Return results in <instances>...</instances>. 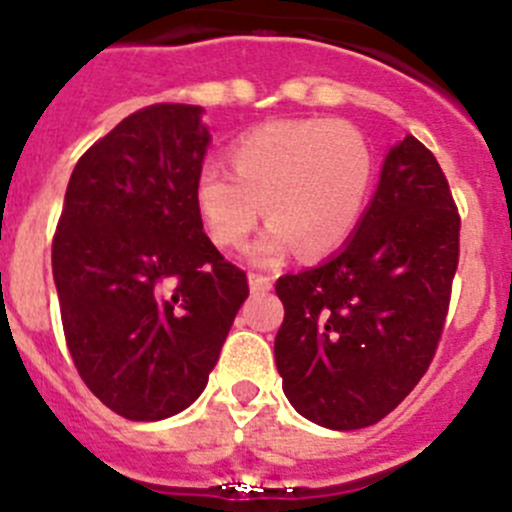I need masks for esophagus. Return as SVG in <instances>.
Returning <instances> with one entry per match:
<instances>
[{
    "label": "esophagus",
    "mask_w": 512,
    "mask_h": 512,
    "mask_svg": "<svg viewBox=\"0 0 512 512\" xmlns=\"http://www.w3.org/2000/svg\"><path fill=\"white\" fill-rule=\"evenodd\" d=\"M271 277H264V274H248V287H251L253 295H266L271 289Z\"/></svg>",
    "instance_id": "esophagus-1"
}]
</instances>
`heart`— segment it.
I'll use <instances>...</instances> for the list:
<instances>
[{
    "instance_id": "b5f03b06",
    "label": "heart",
    "mask_w": 512,
    "mask_h": 512,
    "mask_svg": "<svg viewBox=\"0 0 512 512\" xmlns=\"http://www.w3.org/2000/svg\"><path fill=\"white\" fill-rule=\"evenodd\" d=\"M230 161L235 175L223 166L200 171L197 210L220 248L243 246L266 212L271 225L251 251L264 264L295 246L302 256L341 246L372 187V148L359 128L333 117L261 125L235 143Z\"/></svg>"
}]
</instances>
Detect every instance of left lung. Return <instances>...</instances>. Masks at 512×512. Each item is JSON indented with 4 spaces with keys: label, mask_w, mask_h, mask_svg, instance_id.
<instances>
[{
    "label": "left lung",
    "mask_w": 512,
    "mask_h": 512,
    "mask_svg": "<svg viewBox=\"0 0 512 512\" xmlns=\"http://www.w3.org/2000/svg\"><path fill=\"white\" fill-rule=\"evenodd\" d=\"M459 210L436 156L405 135L346 246L284 274L274 359L292 408L333 431L384 418L436 354L459 266Z\"/></svg>",
    "instance_id": "obj_1"
}]
</instances>
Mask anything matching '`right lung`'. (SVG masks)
<instances>
[{
	"instance_id": "obj_1",
	"label": "right lung",
	"mask_w": 512,
	"mask_h": 512,
	"mask_svg": "<svg viewBox=\"0 0 512 512\" xmlns=\"http://www.w3.org/2000/svg\"><path fill=\"white\" fill-rule=\"evenodd\" d=\"M197 104H151L99 138L66 187L53 282L76 372L128 420H164L205 390L246 271L194 200L210 133Z\"/></svg>"
}]
</instances>
